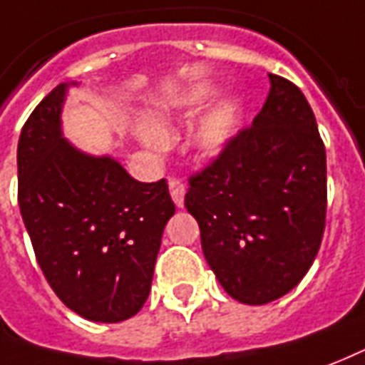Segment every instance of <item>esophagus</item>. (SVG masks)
<instances>
[{
    "mask_svg": "<svg viewBox=\"0 0 365 365\" xmlns=\"http://www.w3.org/2000/svg\"><path fill=\"white\" fill-rule=\"evenodd\" d=\"M169 192H171L173 202H175L179 208H182V206H185V192H186L185 185H182L179 179H169Z\"/></svg>",
    "mask_w": 365,
    "mask_h": 365,
    "instance_id": "esophagus-1",
    "label": "esophagus"
}]
</instances>
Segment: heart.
<instances>
[{"label": "heart", "instance_id": "1", "mask_svg": "<svg viewBox=\"0 0 365 365\" xmlns=\"http://www.w3.org/2000/svg\"><path fill=\"white\" fill-rule=\"evenodd\" d=\"M217 95V89L210 83H198L186 87L173 97L165 98L150 114V124L140 128V138L153 150H163L171 126L179 120H188L194 114L204 110ZM241 120V105L235 98H223L212 106L196 124L192 134V145L204 155H215L223 151L237 134Z\"/></svg>", "mask_w": 365, "mask_h": 365}]
</instances>
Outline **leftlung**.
<instances>
[{
  "label": "left lung",
  "mask_w": 365,
  "mask_h": 365,
  "mask_svg": "<svg viewBox=\"0 0 365 365\" xmlns=\"http://www.w3.org/2000/svg\"><path fill=\"white\" fill-rule=\"evenodd\" d=\"M252 126L188 179L186 210L223 289L264 305L294 289L317 257L327 215V153L307 98L270 73Z\"/></svg>",
  "instance_id": "1"
}]
</instances>
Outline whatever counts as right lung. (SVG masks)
I'll return each instance as SVG.
<instances>
[{
	"instance_id": "add662e5",
	"label": "right lung",
	"mask_w": 365,
	"mask_h": 365,
	"mask_svg": "<svg viewBox=\"0 0 365 365\" xmlns=\"http://www.w3.org/2000/svg\"><path fill=\"white\" fill-rule=\"evenodd\" d=\"M68 87L48 93L21 130L19 208L63 305L95 323H120L150 295L175 204L165 179L140 182L113 157L87 155L63 138Z\"/></svg>"
}]
</instances>
